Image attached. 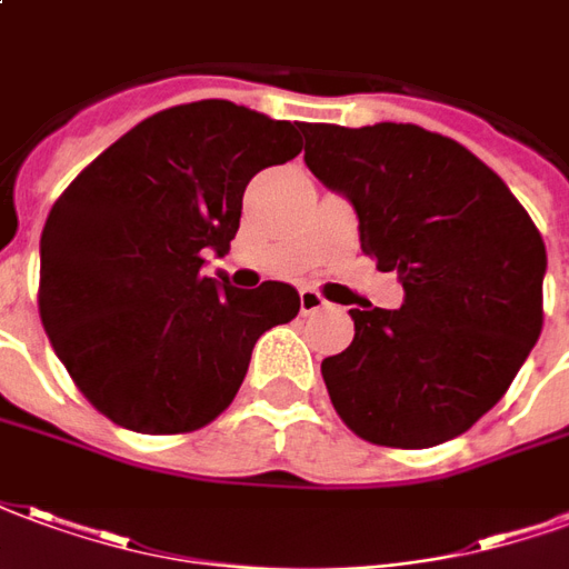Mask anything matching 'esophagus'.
I'll list each match as a JSON object with an SVG mask.
<instances>
[{"instance_id":"34e87169","label":"esophagus","mask_w":569,"mask_h":569,"mask_svg":"<svg viewBox=\"0 0 569 569\" xmlns=\"http://www.w3.org/2000/svg\"><path fill=\"white\" fill-rule=\"evenodd\" d=\"M325 306H327V300L321 297V293H318V290H312V288L300 290V312L302 315H312V312H318V309H325Z\"/></svg>"}]
</instances>
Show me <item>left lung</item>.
<instances>
[{
  "label": "left lung",
  "instance_id": "1",
  "mask_svg": "<svg viewBox=\"0 0 569 569\" xmlns=\"http://www.w3.org/2000/svg\"><path fill=\"white\" fill-rule=\"evenodd\" d=\"M306 166L358 214L360 248L403 284L400 309H351L325 358L327 393L358 437L430 449L506 393L542 330L546 244L503 178L416 123H302Z\"/></svg>",
  "mask_w": 569,
  "mask_h": 569
}]
</instances>
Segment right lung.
I'll return each mask as SVG.
<instances>
[{"mask_svg":"<svg viewBox=\"0 0 569 569\" xmlns=\"http://www.w3.org/2000/svg\"><path fill=\"white\" fill-rule=\"evenodd\" d=\"M300 123L227 99L157 111L99 153L41 230L39 315L102 416L184 433L233 403L254 342L300 312L284 281L209 279L233 242L248 181L302 151Z\"/></svg>","mask_w":569,"mask_h":569,"instance_id":"add662e5","label":"right lung"}]
</instances>
